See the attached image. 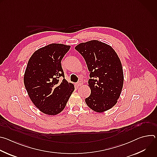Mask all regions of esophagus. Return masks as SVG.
<instances>
[{
  "mask_svg": "<svg viewBox=\"0 0 157 157\" xmlns=\"http://www.w3.org/2000/svg\"><path fill=\"white\" fill-rule=\"evenodd\" d=\"M82 84H83V82L81 81H78V82H77V85H78V86H81Z\"/></svg>",
  "mask_w": 157,
  "mask_h": 157,
  "instance_id": "esophagus-1",
  "label": "esophagus"
}]
</instances>
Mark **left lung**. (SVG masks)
Returning a JSON list of instances; mask_svg holds the SVG:
<instances>
[{
  "mask_svg": "<svg viewBox=\"0 0 157 157\" xmlns=\"http://www.w3.org/2000/svg\"><path fill=\"white\" fill-rule=\"evenodd\" d=\"M75 49L86 61L90 79L88 84L91 94L85 102L92 110L102 113L117 102L124 83L121 60L108 44L91 40L79 43Z\"/></svg>",
  "mask_w": 157,
  "mask_h": 157,
  "instance_id": "1",
  "label": "left lung"
}]
</instances>
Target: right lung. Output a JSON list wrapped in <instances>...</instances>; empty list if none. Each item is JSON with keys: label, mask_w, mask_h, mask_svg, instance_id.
<instances>
[{"label": "right lung", "mask_w": 157, "mask_h": 157, "mask_svg": "<svg viewBox=\"0 0 157 157\" xmlns=\"http://www.w3.org/2000/svg\"><path fill=\"white\" fill-rule=\"evenodd\" d=\"M70 46L52 43L36 50L30 57L24 75L28 94L42 113L51 116L65 107L75 86L64 78L61 61ZM60 77L63 79L61 80Z\"/></svg>", "instance_id": "1"}]
</instances>
